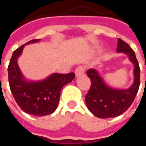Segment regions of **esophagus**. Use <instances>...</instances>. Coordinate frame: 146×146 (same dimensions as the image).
<instances>
[{
    "label": "esophagus",
    "mask_w": 146,
    "mask_h": 146,
    "mask_svg": "<svg viewBox=\"0 0 146 146\" xmlns=\"http://www.w3.org/2000/svg\"><path fill=\"white\" fill-rule=\"evenodd\" d=\"M84 70H85V69L82 66H80L76 67V69L75 70V74H76V76L82 75L83 73H84Z\"/></svg>",
    "instance_id": "34e87169"
}]
</instances>
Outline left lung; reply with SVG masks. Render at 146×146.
I'll return each instance as SVG.
<instances>
[{"instance_id": "obj_1", "label": "left lung", "mask_w": 146, "mask_h": 146, "mask_svg": "<svg viewBox=\"0 0 146 146\" xmlns=\"http://www.w3.org/2000/svg\"><path fill=\"white\" fill-rule=\"evenodd\" d=\"M116 51L128 55L130 61L135 66V80L128 89H113L105 84L97 70H88L87 75L91 80V88L85 96L86 104L90 112L98 118H112L123 114L133 103L140 85V68L135 51L119 38Z\"/></svg>"}]
</instances>
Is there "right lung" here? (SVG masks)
Segmentation results:
<instances>
[{"mask_svg":"<svg viewBox=\"0 0 146 146\" xmlns=\"http://www.w3.org/2000/svg\"><path fill=\"white\" fill-rule=\"evenodd\" d=\"M39 41L34 39L14 51L8 68V82L15 100L25 113L36 116L54 113L59 102L62 89L75 78V73H53L41 81L25 80L17 63L24 46Z\"/></svg>","mask_w":146,"mask_h":146,"instance_id":"1","label":"right lung"}]
</instances>
